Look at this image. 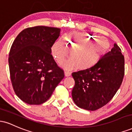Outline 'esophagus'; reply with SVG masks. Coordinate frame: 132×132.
I'll list each match as a JSON object with an SVG mask.
<instances>
[{"instance_id": "34e87169", "label": "esophagus", "mask_w": 132, "mask_h": 132, "mask_svg": "<svg viewBox=\"0 0 132 132\" xmlns=\"http://www.w3.org/2000/svg\"><path fill=\"white\" fill-rule=\"evenodd\" d=\"M64 75H65V76H66V77L70 76L71 75V72H69V71H64Z\"/></svg>"}]
</instances>
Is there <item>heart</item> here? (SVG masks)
I'll return each instance as SVG.
<instances>
[{
    "instance_id": "heart-1",
    "label": "heart",
    "mask_w": 132,
    "mask_h": 132,
    "mask_svg": "<svg viewBox=\"0 0 132 132\" xmlns=\"http://www.w3.org/2000/svg\"><path fill=\"white\" fill-rule=\"evenodd\" d=\"M110 47L109 41L104 37L92 35L71 32L65 35L62 41L56 42L51 47V54L59 64L64 63L67 69L77 67L79 70H87L95 66Z\"/></svg>"
}]
</instances>
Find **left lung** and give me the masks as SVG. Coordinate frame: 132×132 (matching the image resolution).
Segmentation results:
<instances>
[{"label": "left lung", "instance_id": "8db88e82", "mask_svg": "<svg viewBox=\"0 0 132 132\" xmlns=\"http://www.w3.org/2000/svg\"><path fill=\"white\" fill-rule=\"evenodd\" d=\"M125 60L116 43L94 67L72 72L75 85L72 97L77 106L97 110L107 104L120 88L124 76Z\"/></svg>", "mask_w": 132, "mask_h": 132}]
</instances>
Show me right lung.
Masks as SVG:
<instances>
[{
  "instance_id": "1",
  "label": "right lung",
  "mask_w": 132,
  "mask_h": 132,
  "mask_svg": "<svg viewBox=\"0 0 132 132\" xmlns=\"http://www.w3.org/2000/svg\"><path fill=\"white\" fill-rule=\"evenodd\" d=\"M60 31L45 26L25 28L12 45L9 57L12 84L16 95L27 104L46 102L64 78V71L51 54Z\"/></svg>"
}]
</instances>
